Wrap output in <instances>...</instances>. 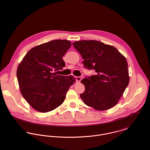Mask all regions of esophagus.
<instances>
[{
    "instance_id": "esophagus-1",
    "label": "esophagus",
    "mask_w": 150,
    "mask_h": 150,
    "mask_svg": "<svg viewBox=\"0 0 150 150\" xmlns=\"http://www.w3.org/2000/svg\"><path fill=\"white\" fill-rule=\"evenodd\" d=\"M81 80V77H76V81L77 82H80Z\"/></svg>"
}]
</instances>
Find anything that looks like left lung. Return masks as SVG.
Segmentation results:
<instances>
[{"instance_id": "1", "label": "left lung", "mask_w": 150, "mask_h": 150, "mask_svg": "<svg viewBox=\"0 0 150 150\" xmlns=\"http://www.w3.org/2000/svg\"><path fill=\"white\" fill-rule=\"evenodd\" d=\"M73 45L84 59V67L95 71V75L81 81L85 86L80 94L84 103L100 111L114 107L129 82L125 57L114 47L97 40H84Z\"/></svg>"}]
</instances>
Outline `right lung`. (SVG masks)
I'll use <instances>...</instances> for the list:
<instances>
[{"label":"right lung","instance_id":"right-lung-1","mask_svg":"<svg viewBox=\"0 0 150 150\" xmlns=\"http://www.w3.org/2000/svg\"><path fill=\"white\" fill-rule=\"evenodd\" d=\"M70 47L66 40L39 45L30 50L18 65L17 77L22 95L36 110L47 112L59 106L75 82L73 76L52 73L65 66L62 58Z\"/></svg>","mask_w":150,"mask_h":150}]
</instances>
